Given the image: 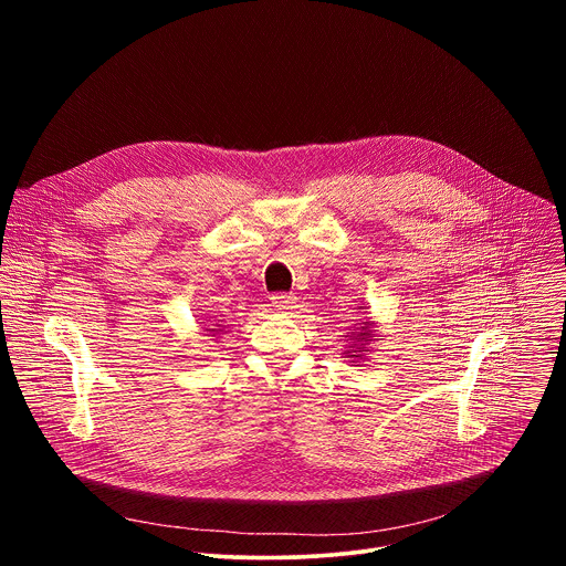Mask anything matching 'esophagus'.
<instances>
[{
  "label": "esophagus",
  "mask_w": 566,
  "mask_h": 566,
  "mask_svg": "<svg viewBox=\"0 0 566 566\" xmlns=\"http://www.w3.org/2000/svg\"><path fill=\"white\" fill-rule=\"evenodd\" d=\"M271 304H273L277 311H282V313H289V311H293V308L297 306V300H295L293 295H284V293H277V295H273V297H271Z\"/></svg>",
  "instance_id": "34e87169"
}]
</instances>
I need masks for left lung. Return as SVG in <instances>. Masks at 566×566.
I'll return each instance as SVG.
<instances>
[{
  "label": "left lung",
  "instance_id": "obj_1",
  "mask_svg": "<svg viewBox=\"0 0 566 566\" xmlns=\"http://www.w3.org/2000/svg\"><path fill=\"white\" fill-rule=\"evenodd\" d=\"M376 322H369V319H363L356 322V325L347 327V334L345 338L352 343L349 347H345V358H354V360H363V352H369V343L371 340H378L376 336Z\"/></svg>",
  "mask_w": 566,
  "mask_h": 566
}]
</instances>
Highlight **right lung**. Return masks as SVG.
I'll return each instance as SVG.
<instances>
[{"label": "right lung", "instance_id": "1", "mask_svg": "<svg viewBox=\"0 0 566 566\" xmlns=\"http://www.w3.org/2000/svg\"><path fill=\"white\" fill-rule=\"evenodd\" d=\"M226 327H223V319H208L206 325H203V336H217V334H221Z\"/></svg>", "mask_w": 566, "mask_h": 566}]
</instances>
